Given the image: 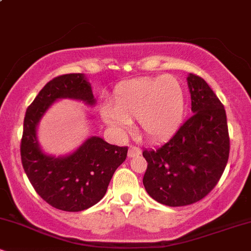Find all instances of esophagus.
Segmentation results:
<instances>
[{
  "mask_svg": "<svg viewBox=\"0 0 251 251\" xmlns=\"http://www.w3.org/2000/svg\"><path fill=\"white\" fill-rule=\"evenodd\" d=\"M140 152H142V150L139 148H137V146H129L128 149V157H135V155L140 154Z\"/></svg>",
  "mask_w": 251,
  "mask_h": 251,
  "instance_id": "1",
  "label": "esophagus"
}]
</instances>
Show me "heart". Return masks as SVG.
I'll use <instances>...</instances> for the list:
<instances>
[{
    "instance_id": "1",
    "label": "heart",
    "mask_w": 251,
    "mask_h": 251,
    "mask_svg": "<svg viewBox=\"0 0 251 251\" xmlns=\"http://www.w3.org/2000/svg\"><path fill=\"white\" fill-rule=\"evenodd\" d=\"M184 92L174 76L142 79L124 83L117 89L113 107L103 109V118L111 127L124 132L131 120L151 139L164 137L176 127L184 112Z\"/></svg>"
}]
</instances>
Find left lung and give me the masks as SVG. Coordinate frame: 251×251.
<instances>
[{
  "label": "left lung",
  "mask_w": 251,
  "mask_h": 251,
  "mask_svg": "<svg viewBox=\"0 0 251 251\" xmlns=\"http://www.w3.org/2000/svg\"><path fill=\"white\" fill-rule=\"evenodd\" d=\"M192 116L166 143L144 150L148 169L143 184L164 205L184 206L203 200L226 169L230 151L226 114L204 79L190 73Z\"/></svg>",
  "instance_id": "obj_1"
}]
</instances>
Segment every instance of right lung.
<instances>
[{"label":"right lung","instance_id":"obj_1","mask_svg":"<svg viewBox=\"0 0 251 251\" xmlns=\"http://www.w3.org/2000/svg\"><path fill=\"white\" fill-rule=\"evenodd\" d=\"M62 98L94 105L91 83L83 74L54 77L39 92L25 112L21 139V160L28 179L43 201L63 211H82L105 196L114 171L127 155V146L111 145L100 137H91L66 157L43 153L36 127L54 101Z\"/></svg>","mask_w":251,"mask_h":251}]
</instances>
